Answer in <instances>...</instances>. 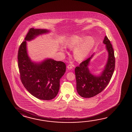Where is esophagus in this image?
<instances>
[{
  "mask_svg": "<svg viewBox=\"0 0 132 132\" xmlns=\"http://www.w3.org/2000/svg\"><path fill=\"white\" fill-rule=\"evenodd\" d=\"M67 68L69 69H71L73 68V66H72L71 64H69L67 66Z\"/></svg>",
  "mask_w": 132,
  "mask_h": 132,
  "instance_id": "1",
  "label": "esophagus"
}]
</instances>
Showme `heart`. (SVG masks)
I'll return each instance as SVG.
<instances>
[{"label":"heart","mask_w":132,"mask_h":132,"mask_svg":"<svg viewBox=\"0 0 132 132\" xmlns=\"http://www.w3.org/2000/svg\"><path fill=\"white\" fill-rule=\"evenodd\" d=\"M94 44L95 41L92 37L73 36L69 38L66 45L71 48L76 47L74 50V56L76 60L81 61L88 56Z\"/></svg>","instance_id":"1"}]
</instances>
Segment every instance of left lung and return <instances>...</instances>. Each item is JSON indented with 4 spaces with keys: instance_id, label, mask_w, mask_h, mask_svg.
<instances>
[{
    "instance_id": "left-lung-1",
    "label": "left lung",
    "mask_w": 132,
    "mask_h": 132,
    "mask_svg": "<svg viewBox=\"0 0 132 132\" xmlns=\"http://www.w3.org/2000/svg\"><path fill=\"white\" fill-rule=\"evenodd\" d=\"M103 43L106 44L109 58L105 69L100 76L93 75L88 68V65L93 55L82 61L79 66L75 68L76 89L79 95L81 97L90 98L100 93L108 85L113 76L116 62L113 49L106 36L105 37Z\"/></svg>"
}]
</instances>
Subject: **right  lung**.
I'll list each match as a JSON object with an SVG mask.
<instances>
[{"label": "right lung", "instance_id": "right-lung-1", "mask_svg": "<svg viewBox=\"0 0 132 132\" xmlns=\"http://www.w3.org/2000/svg\"><path fill=\"white\" fill-rule=\"evenodd\" d=\"M49 31L30 28L24 41L19 47L18 54L20 77L26 89L38 99L50 100L58 94L60 79L65 73L66 65L61 61L49 59L37 64L31 62L26 51V41Z\"/></svg>", "mask_w": 132, "mask_h": 132}]
</instances>
